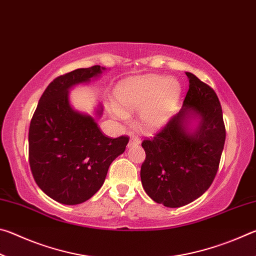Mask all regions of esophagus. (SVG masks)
I'll return each mask as SVG.
<instances>
[{
	"mask_svg": "<svg viewBox=\"0 0 256 256\" xmlns=\"http://www.w3.org/2000/svg\"><path fill=\"white\" fill-rule=\"evenodd\" d=\"M140 144H141L140 138H138V136H132L131 138H130V141H128V148H131V146H138Z\"/></svg>",
	"mask_w": 256,
	"mask_h": 256,
	"instance_id": "obj_1",
	"label": "esophagus"
}]
</instances>
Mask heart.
<instances>
[{
    "instance_id": "obj_1",
    "label": "heart",
    "mask_w": 256,
    "mask_h": 256,
    "mask_svg": "<svg viewBox=\"0 0 256 256\" xmlns=\"http://www.w3.org/2000/svg\"><path fill=\"white\" fill-rule=\"evenodd\" d=\"M182 86L178 81L164 76L131 78L115 88V114L126 118L124 112H138V122L148 131H157L167 124L178 106Z\"/></svg>"
}]
</instances>
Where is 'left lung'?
I'll return each instance as SVG.
<instances>
[{"mask_svg": "<svg viewBox=\"0 0 256 256\" xmlns=\"http://www.w3.org/2000/svg\"><path fill=\"white\" fill-rule=\"evenodd\" d=\"M186 76L190 84L182 110L154 138L142 142V186L167 208L188 204L210 188L226 140L216 92L192 73Z\"/></svg>", "mask_w": 256, "mask_h": 256, "instance_id": "8db88e82", "label": "left lung"}]
</instances>
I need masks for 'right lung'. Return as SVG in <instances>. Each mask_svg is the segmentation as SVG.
<instances>
[{"instance_id":"obj_1","label":"right lung","mask_w":256,"mask_h":256,"mask_svg":"<svg viewBox=\"0 0 256 256\" xmlns=\"http://www.w3.org/2000/svg\"><path fill=\"white\" fill-rule=\"evenodd\" d=\"M105 70L94 66L56 78L42 94L30 122L29 164L34 182L62 204L89 200L102 188L112 160L128 144V136H104L92 116L70 104L71 88L88 84ZM96 115H102V105Z\"/></svg>"}]
</instances>
